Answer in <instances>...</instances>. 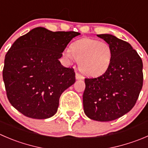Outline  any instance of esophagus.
Instances as JSON below:
<instances>
[{"label":"esophagus","mask_w":148,"mask_h":148,"mask_svg":"<svg viewBox=\"0 0 148 148\" xmlns=\"http://www.w3.org/2000/svg\"><path fill=\"white\" fill-rule=\"evenodd\" d=\"M75 77H76V79H77V80L82 79V76L80 75L79 74H78V73H77V74H76Z\"/></svg>","instance_id":"esophagus-1"}]
</instances>
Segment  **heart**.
Segmentation results:
<instances>
[{"instance_id": "heart-1", "label": "heart", "mask_w": 148, "mask_h": 148, "mask_svg": "<svg viewBox=\"0 0 148 148\" xmlns=\"http://www.w3.org/2000/svg\"><path fill=\"white\" fill-rule=\"evenodd\" d=\"M63 56L69 62L76 60L84 75L98 77L110 69L114 51L108 43L92 38H82L71 44L69 49L63 51Z\"/></svg>"}]
</instances>
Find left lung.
Instances as JSON below:
<instances>
[{"label":"left lung","instance_id":"obj_1","mask_svg":"<svg viewBox=\"0 0 148 148\" xmlns=\"http://www.w3.org/2000/svg\"><path fill=\"white\" fill-rule=\"evenodd\" d=\"M111 46L114 58L108 71L84 79V114L90 119L110 121L128 113L135 105L143 84V61L127 42L109 34H97Z\"/></svg>","mask_w":148,"mask_h":148}]
</instances>
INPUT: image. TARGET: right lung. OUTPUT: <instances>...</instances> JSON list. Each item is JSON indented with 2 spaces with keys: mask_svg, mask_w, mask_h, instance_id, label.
I'll list each match as a JSON object with an SVG mask.
<instances>
[{
  "mask_svg": "<svg viewBox=\"0 0 148 148\" xmlns=\"http://www.w3.org/2000/svg\"><path fill=\"white\" fill-rule=\"evenodd\" d=\"M79 34L36 27L11 45L3 79L10 103L23 115L37 119L55 115L61 94L75 82L74 69L64 67L58 59Z\"/></svg>",
  "mask_w": 148,
  "mask_h": 148,
  "instance_id": "1",
  "label": "right lung"
}]
</instances>
